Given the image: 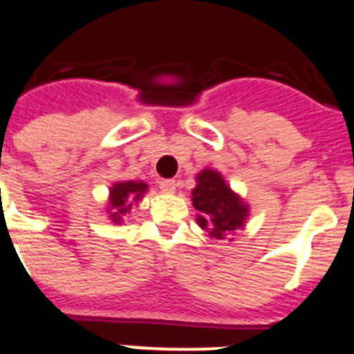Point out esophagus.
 <instances>
[{"mask_svg": "<svg viewBox=\"0 0 354 354\" xmlns=\"http://www.w3.org/2000/svg\"><path fill=\"white\" fill-rule=\"evenodd\" d=\"M158 185H160V190L165 192V194H173L174 190H176V181L174 180H162L158 181Z\"/></svg>", "mask_w": 354, "mask_h": 354, "instance_id": "1", "label": "esophagus"}]
</instances>
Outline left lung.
I'll return each instance as SVG.
<instances>
[{
  "instance_id": "1",
  "label": "left lung",
  "mask_w": 354,
  "mask_h": 354,
  "mask_svg": "<svg viewBox=\"0 0 354 354\" xmlns=\"http://www.w3.org/2000/svg\"><path fill=\"white\" fill-rule=\"evenodd\" d=\"M190 199L198 210V226L214 241H226L236 230L244 228L250 217V205L215 169H203L198 173ZM232 241L233 239H230V242Z\"/></svg>"
}]
</instances>
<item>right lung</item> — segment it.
<instances>
[{"label": "right lung", "mask_w": 354, "mask_h": 354, "mask_svg": "<svg viewBox=\"0 0 354 354\" xmlns=\"http://www.w3.org/2000/svg\"><path fill=\"white\" fill-rule=\"evenodd\" d=\"M147 192V183L142 180L115 181L109 190V203H106V215L113 224H122L131 208L142 201Z\"/></svg>", "instance_id": "1"}]
</instances>
